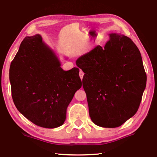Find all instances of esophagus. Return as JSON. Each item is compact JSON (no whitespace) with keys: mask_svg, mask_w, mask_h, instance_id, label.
I'll list each match as a JSON object with an SVG mask.
<instances>
[{"mask_svg":"<svg viewBox=\"0 0 157 157\" xmlns=\"http://www.w3.org/2000/svg\"><path fill=\"white\" fill-rule=\"evenodd\" d=\"M79 77H80L81 79H82V78H83V76H84V72H83L82 70H80V71H79Z\"/></svg>","mask_w":157,"mask_h":157,"instance_id":"1","label":"esophagus"}]
</instances>
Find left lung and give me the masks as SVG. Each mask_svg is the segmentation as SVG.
Listing matches in <instances>:
<instances>
[{
    "label": "left lung",
    "instance_id": "obj_1",
    "mask_svg": "<svg viewBox=\"0 0 157 157\" xmlns=\"http://www.w3.org/2000/svg\"><path fill=\"white\" fill-rule=\"evenodd\" d=\"M104 47L97 45L76 60L85 74L82 84L89 115L95 124L115 128L133 116L146 85L142 56L128 36L109 34Z\"/></svg>",
    "mask_w": 157,
    "mask_h": 157
}]
</instances>
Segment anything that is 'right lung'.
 Wrapping results in <instances>:
<instances>
[{"label":"right lung","mask_w":157,"mask_h":157,"mask_svg":"<svg viewBox=\"0 0 157 157\" xmlns=\"http://www.w3.org/2000/svg\"><path fill=\"white\" fill-rule=\"evenodd\" d=\"M41 36H26L9 69L11 95L21 114L39 127L53 128L65 121L67 109L82 87L79 69L64 71Z\"/></svg>","instance_id":"1"}]
</instances>
